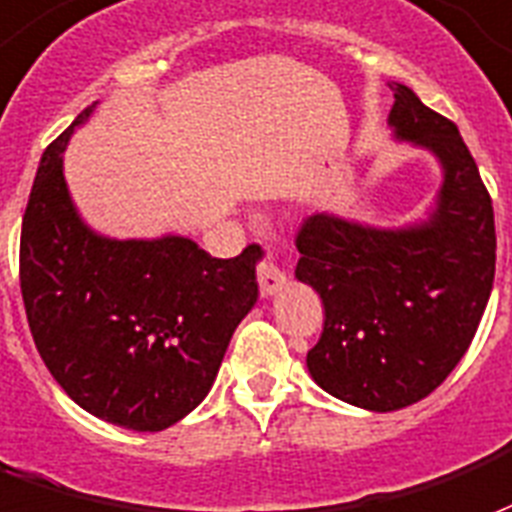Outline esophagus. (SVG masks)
<instances>
[{
    "mask_svg": "<svg viewBox=\"0 0 512 512\" xmlns=\"http://www.w3.org/2000/svg\"><path fill=\"white\" fill-rule=\"evenodd\" d=\"M256 278H259V292L264 294V297H270V294L278 292L283 283H286V272H283L281 267L272 261L270 253H267V256L259 261V267H256Z\"/></svg>",
    "mask_w": 512,
    "mask_h": 512,
    "instance_id": "34e87169",
    "label": "esophagus"
}]
</instances>
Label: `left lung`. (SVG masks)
I'll use <instances>...</instances> for the list:
<instances>
[{"mask_svg": "<svg viewBox=\"0 0 512 512\" xmlns=\"http://www.w3.org/2000/svg\"><path fill=\"white\" fill-rule=\"evenodd\" d=\"M390 125L442 163L431 218L374 229L316 212L294 240V275L324 305L308 371L322 390L371 412L417 404L445 382L475 338L496 264L491 196L458 128L404 84H395Z\"/></svg>", "mask_w": 512, "mask_h": 512, "instance_id": "obj_1", "label": "left lung"}]
</instances>
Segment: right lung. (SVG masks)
<instances>
[{"label": "right lung", "mask_w": 512, "mask_h": 512, "mask_svg": "<svg viewBox=\"0 0 512 512\" xmlns=\"http://www.w3.org/2000/svg\"><path fill=\"white\" fill-rule=\"evenodd\" d=\"M43 152L21 223V297L43 363L81 409L163 431L210 393L237 324L259 297V245L212 259L188 237L108 240L84 226L62 152Z\"/></svg>", "instance_id": "right-lung-1"}]
</instances>
